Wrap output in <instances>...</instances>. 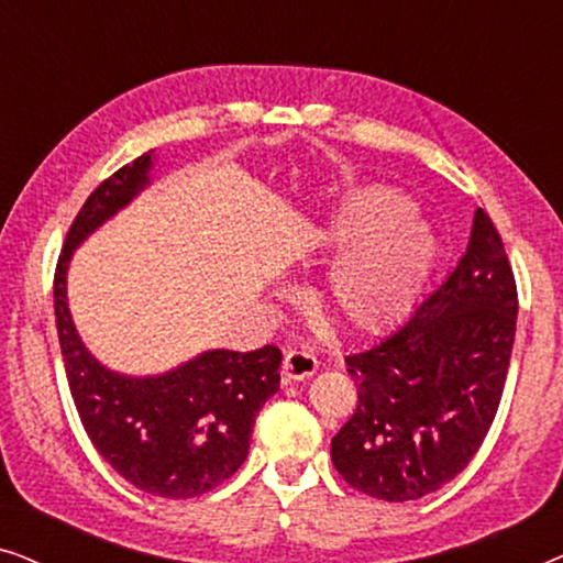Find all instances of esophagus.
Instances as JSON below:
<instances>
[{
  "mask_svg": "<svg viewBox=\"0 0 563 563\" xmlns=\"http://www.w3.org/2000/svg\"><path fill=\"white\" fill-rule=\"evenodd\" d=\"M318 372V358L307 351H287L284 353V382H305Z\"/></svg>",
  "mask_w": 563,
  "mask_h": 563,
  "instance_id": "esophagus-1",
  "label": "esophagus"
}]
</instances>
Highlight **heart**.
<instances>
[{
  "mask_svg": "<svg viewBox=\"0 0 563 563\" xmlns=\"http://www.w3.org/2000/svg\"><path fill=\"white\" fill-rule=\"evenodd\" d=\"M333 261L322 305L349 333H379L426 289L438 241L402 191L368 184L345 195L312 228V258Z\"/></svg>",
  "mask_w": 563,
  "mask_h": 563,
  "instance_id": "obj_1",
  "label": "heart"
}]
</instances>
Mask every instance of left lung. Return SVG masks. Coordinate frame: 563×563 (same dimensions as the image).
Masks as SVG:
<instances>
[{"label":"left lung","mask_w":563,"mask_h":563,"mask_svg":"<svg viewBox=\"0 0 563 563\" xmlns=\"http://www.w3.org/2000/svg\"><path fill=\"white\" fill-rule=\"evenodd\" d=\"M515 322L503 238L476 210L456 268L402 325L345 358L358 405L330 443L338 474L368 497L407 503L464 472L503 399Z\"/></svg>","instance_id":"obj_1"}]
</instances>
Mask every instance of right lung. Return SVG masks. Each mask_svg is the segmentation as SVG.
Here are the masks:
<instances>
[{
    "instance_id": "obj_1",
    "label": "right lung",
    "mask_w": 563,
    "mask_h": 563,
    "mask_svg": "<svg viewBox=\"0 0 563 563\" xmlns=\"http://www.w3.org/2000/svg\"><path fill=\"white\" fill-rule=\"evenodd\" d=\"M148 151L91 191L60 251L53 305L60 356L81 426L107 464L153 497H199L249 456L253 422L279 391L282 351L212 349L161 374H122L81 341L68 307V266L87 238L151 187Z\"/></svg>"
}]
</instances>
